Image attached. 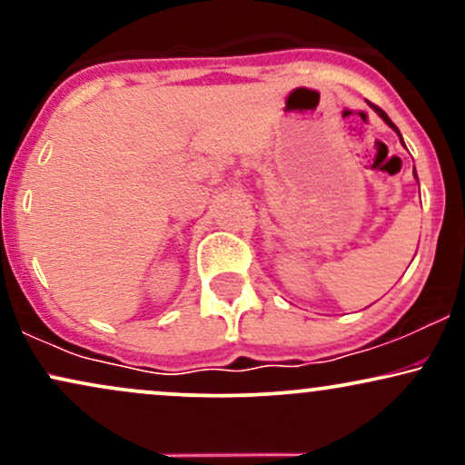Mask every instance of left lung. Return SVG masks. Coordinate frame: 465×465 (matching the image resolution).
Returning <instances> with one entry per match:
<instances>
[{
	"label": "left lung",
	"mask_w": 465,
	"mask_h": 465,
	"mask_svg": "<svg viewBox=\"0 0 465 465\" xmlns=\"http://www.w3.org/2000/svg\"><path fill=\"white\" fill-rule=\"evenodd\" d=\"M371 106H373V111H376V114H378V115H381V117H382V120H385V122H387V124H389V126H391V129H393V131H396V133H398V135H400L398 126H396V124H393V122H391V120H389V115L385 114V111H382V109H381V106H376V104H371ZM400 140H402V137H400Z\"/></svg>",
	"instance_id": "left-lung-1"
}]
</instances>
